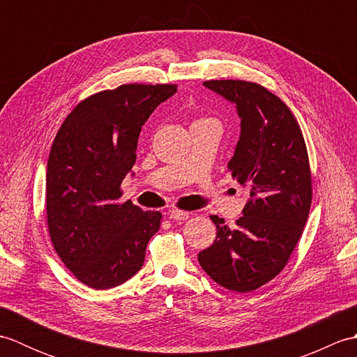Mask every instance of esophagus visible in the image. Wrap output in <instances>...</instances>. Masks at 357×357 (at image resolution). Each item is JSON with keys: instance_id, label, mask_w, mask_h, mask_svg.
<instances>
[{"instance_id": "1", "label": "esophagus", "mask_w": 357, "mask_h": 357, "mask_svg": "<svg viewBox=\"0 0 357 357\" xmlns=\"http://www.w3.org/2000/svg\"><path fill=\"white\" fill-rule=\"evenodd\" d=\"M169 218L173 219V221H185V219L190 218V213L184 210H170L169 211Z\"/></svg>"}]
</instances>
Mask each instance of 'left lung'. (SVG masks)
Segmentation results:
<instances>
[{
    "label": "left lung",
    "instance_id": "1",
    "mask_svg": "<svg viewBox=\"0 0 357 357\" xmlns=\"http://www.w3.org/2000/svg\"><path fill=\"white\" fill-rule=\"evenodd\" d=\"M204 86L236 104L241 138L227 167L250 201L233 227L210 216L216 239L198 261L219 285L248 293L285 268L304 231L313 198L307 144L291 110L264 86L242 79Z\"/></svg>",
    "mask_w": 357,
    "mask_h": 357
}]
</instances>
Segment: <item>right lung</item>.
<instances>
[{"mask_svg": "<svg viewBox=\"0 0 357 357\" xmlns=\"http://www.w3.org/2000/svg\"><path fill=\"white\" fill-rule=\"evenodd\" d=\"M176 84H123L75 105L53 139L45 218L58 256L95 290L124 284L142 267L162 215L121 202L141 127Z\"/></svg>", "mask_w": 357, "mask_h": 357, "instance_id": "right-lung-1", "label": "right lung"}]
</instances>
